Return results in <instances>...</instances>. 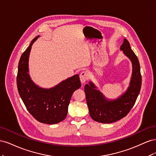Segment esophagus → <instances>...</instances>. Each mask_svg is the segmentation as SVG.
Listing matches in <instances>:
<instances>
[{"label": "esophagus", "mask_w": 156, "mask_h": 156, "mask_svg": "<svg viewBox=\"0 0 156 156\" xmlns=\"http://www.w3.org/2000/svg\"><path fill=\"white\" fill-rule=\"evenodd\" d=\"M80 81H81L82 84H84L89 79V75L87 72H83L80 74Z\"/></svg>", "instance_id": "obj_1"}]
</instances>
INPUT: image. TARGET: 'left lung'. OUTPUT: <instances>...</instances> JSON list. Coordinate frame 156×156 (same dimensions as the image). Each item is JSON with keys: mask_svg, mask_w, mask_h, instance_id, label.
<instances>
[{"mask_svg": "<svg viewBox=\"0 0 156 156\" xmlns=\"http://www.w3.org/2000/svg\"><path fill=\"white\" fill-rule=\"evenodd\" d=\"M120 49L132 64V75L127 90L115 100H108L92 82L84 87L90 115L98 122L110 124L125 117L133 107L141 88L140 64L137 56L132 51L129 41L124 38Z\"/></svg>", "mask_w": 156, "mask_h": 156, "instance_id": "8db88e82", "label": "left lung"}]
</instances>
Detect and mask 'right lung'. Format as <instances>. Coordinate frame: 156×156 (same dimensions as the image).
<instances>
[{
  "instance_id": "add662e5",
  "label": "right lung",
  "mask_w": 156,
  "mask_h": 156,
  "mask_svg": "<svg viewBox=\"0 0 156 156\" xmlns=\"http://www.w3.org/2000/svg\"><path fill=\"white\" fill-rule=\"evenodd\" d=\"M37 36L21 56L18 65L17 85L20 96L32 116L41 123L55 124L67 116L73 93L81 87L79 75L66 79L56 86L41 88L33 82L29 74V60Z\"/></svg>"
}]
</instances>
